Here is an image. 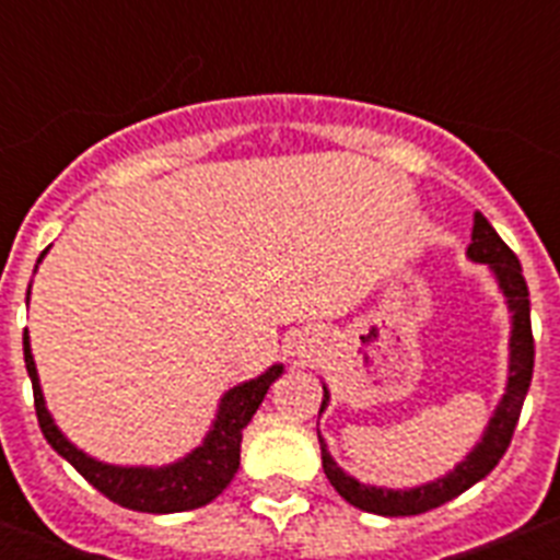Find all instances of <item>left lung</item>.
Listing matches in <instances>:
<instances>
[{
  "mask_svg": "<svg viewBox=\"0 0 560 560\" xmlns=\"http://www.w3.org/2000/svg\"><path fill=\"white\" fill-rule=\"evenodd\" d=\"M468 257L477 264H488L497 275L499 289L508 296V308L513 311V330H511V375H508V387H504L502 400H499L497 412H493L491 423L485 429L482 440H479L474 452L463 459V463L448 471L446 477L434 479L429 485H418L409 491H389V488H375V485H364L345 474L336 465V459L328 454L323 434H319V448H323V468L325 477L330 479L341 499H348L353 508L368 513H378V516H418L440 508V504L452 502L463 491H468L471 485L485 479L497 468L499 459L504 457L508 446L513 440V429L522 415L524 395L530 389L533 378V359H536V341H533L530 328V291L524 283L522 264L513 255V249L504 244L497 235L482 212H474V232L471 246H468ZM325 389V387H323ZM328 389H325L323 407L319 415L328 407Z\"/></svg>",
  "mask_w": 560,
  "mask_h": 560,
  "instance_id": "obj_1",
  "label": "left lung"
}]
</instances>
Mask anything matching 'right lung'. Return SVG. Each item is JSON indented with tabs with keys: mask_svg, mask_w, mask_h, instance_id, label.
I'll use <instances>...</instances> for the list:
<instances>
[{
	"mask_svg": "<svg viewBox=\"0 0 560 560\" xmlns=\"http://www.w3.org/2000/svg\"><path fill=\"white\" fill-rule=\"evenodd\" d=\"M24 364H27V375L33 381L38 427H42L49 446L56 448L89 485H95L103 497L122 504L128 511L140 513L192 511V508H205L207 502L219 497L226 485L232 482L237 465H241V438H244L246 423L257 412V407L264 404L266 389L283 375V364H271L264 375L232 387L221 398L219 415L212 420V429L207 432L205 443L199 448H192L179 463H171L165 468H122V465H106L86 457L81 448L72 446L58 432L47 407H44L42 384H38L36 361H33V353H30L27 330H24Z\"/></svg>",
	"mask_w": 560,
	"mask_h": 560,
	"instance_id": "right-lung-1",
	"label": "right lung"
}]
</instances>
